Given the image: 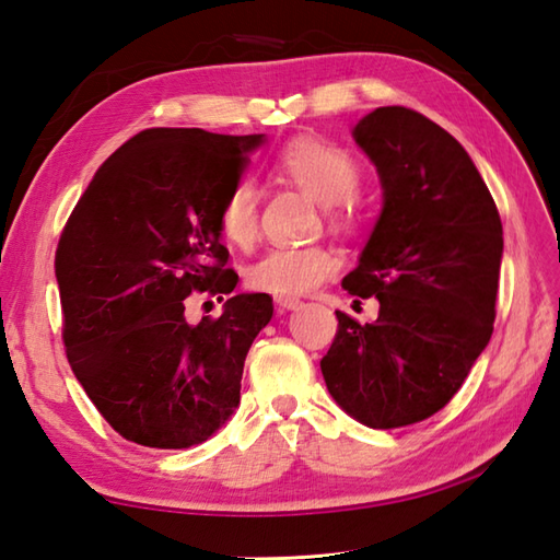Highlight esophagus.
I'll return each instance as SVG.
<instances>
[{
    "label": "esophagus",
    "mask_w": 560,
    "mask_h": 560,
    "mask_svg": "<svg viewBox=\"0 0 560 560\" xmlns=\"http://www.w3.org/2000/svg\"><path fill=\"white\" fill-rule=\"evenodd\" d=\"M303 305L301 299H277V307L279 313H287V311H299V307Z\"/></svg>",
    "instance_id": "obj_1"
}]
</instances>
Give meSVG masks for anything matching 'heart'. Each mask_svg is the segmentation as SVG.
Returning a JSON list of instances; mask_svg holds the SVG:
<instances>
[{
    "instance_id": "1",
    "label": "heart",
    "mask_w": 560,
    "mask_h": 560,
    "mask_svg": "<svg viewBox=\"0 0 560 560\" xmlns=\"http://www.w3.org/2000/svg\"><path fill=\"white\" fill-rule=\"evenodd\" d=\"M277 173L303 192L325 205L327 219L335 229L353 223V195L361 187V165L347 149L323 139H295L279 153ZM221 235L231 245L249 247L259 231V189L253 180H237L219 209ZM339 257L323 245L311 247H271L249 265L247 287L293 299L315 291L319 283L339 271Z\"/></svg>"
}]
</instances>
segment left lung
I'll return each instance as SVG.
<instances>
[{"label": "left lung", "mask_w": 560, "mask_h": 560, "mask_svg": "<svg viewBox=\"0 0 560 560\" xmlns=\"http://www.w3.org/2000/svg\"><path fill=\"white\" fill-rule=\"evenodd\" d=\"M375 163L383 211L341 287L380 301L373 325L337 311L319 361L329 395L371 428H401L457 395L493 335L503 223L459 141L387 105L353 127Z\"/></svg>", "instance_id": "obj_1"}]
</instances>
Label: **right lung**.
Returning <instances> with one entry per match:
<instances>
[{"label": "right lung", "instance_id": "1", "mask_svg": "<svg viewBox=\"0 0 560 560\" xmlns=\"http://www.w3.org/2000/svg\"><path fill=\"white\" fill-rule=\"evenodd\" d=\"M265 135L153 127L93 175L59 235L55 277L67 361L89 399L137 445L205 443L241 404L245 355L273 315L231 293L219 209ZM195 290L229 294L221 318L184 319Z\"/></svg>", "mask_w": 560, "mask_h": 560}]
</instances>
